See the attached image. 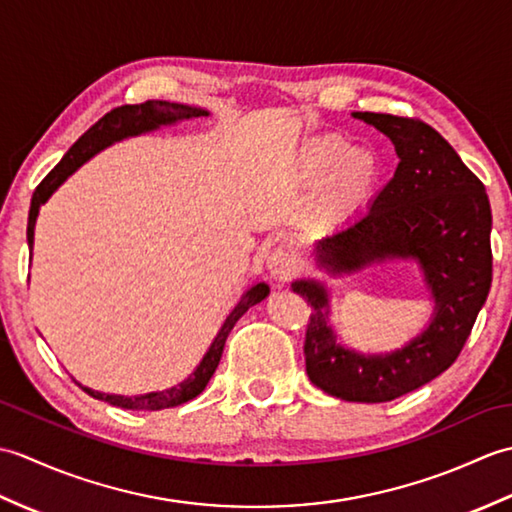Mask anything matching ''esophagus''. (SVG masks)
<instances>
[{"label":"esophagus","mask_w":512,"mask_h":512,"mask_svg":"<svg viewBox=\"0 0 512 512\" xmlns=\"http://www.w3.org/2000/svg\"><path fill=\"white\" fill-rule=\"evenodd\" d=\"M266 270L268 275L277 284H286V281L297 273V259L292 257L286 250H275L266 259Z\"/></svg>","instance_id":"esophagus-1"}]
</instances>
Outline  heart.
Returning <instances> with one entry per match:
<instances>
[{"label": "heart", "instance_id": "obj_1", "mask_svg": "<svg viewBox=\"0 0 512 512\" xmlns=\"http://www.w3.org/2000/svg\"><path fill=\"white\" fill-rule=\"evenodd\" d=\"M378 176V160L365 149H352L341 136L308 140L295 160L299 184H321L317 215L325 224H339L361 209L372 198Z\"/></svg>", "mask_w": 512, "mask_h": 512}]
</instances>
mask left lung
<instances>
[{
    "mask_svg": "<svg viewBox=\"0 0 512 512\" xmlns=\"http://www.w3.org/2000/svg\"><path fill=\"white\" fill-rule=\"evenodd\" d=\"M396 149L398 167L367 211L312 244V262L341 279L385 264H416L431 317L385 352L347 345L332 321L328 279L301 277L292 292L312 306L306 372L325 394L347 402H389L453 365L491 290V204L484 184L436 129L411 118L352 112Z\"/></svg>",
    "mask_w": 512,
    "mask_h": 512,
    "instance_id": "1",
    "label": "left lung"
}]
</instances>
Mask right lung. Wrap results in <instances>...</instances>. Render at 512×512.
<instances>
[{"label":"right lung","mask_w":512,"mask_h":512,"mask_svg":"<svg viewBox=\"0 0 512 512\" xmlns=\"http://www.w3.org/2000/svg\"><path fill=\"white\" fill-rule=\"evenodd\" d=\"M206 116H211V112L204 110V107L169 103V101H147L143 105H123V107H116L112 112H107L99 123H94L88 132L76 140V143L68 149V154L61 158L59 165L54 167L46 178H43L35 195H32L30 213H28V231H26L30 253H32V246H35V224H37L41 204H46L52 198V193L57 191L76 169L83 167L85 162L92 160L96 154H101L103 149L112 147L116 143H123L127 138L151 134V132H158L162 127H173L184 121H195V118H206ZM268 295H270V286L266 281H255L253 286L244 290V295L237 299L235 308L224 319L222 328L217 330L215 339L211 341L209 350H206L204 356L200 358V363L195 365L193 372L184 380H180L178 385H171L162 391H147V394H136V396L105 394V391L83 387L81 383L79 385L83 387L85 394H90L96 400L110 402V405L121 407V409L158 411V409L184 405V402L200 396L202 389L209 385L217 365H220L226 339L235 328V323L242 319L250 308L257 306V303H262Z\"/></svg>","instance_id":"add662e5"}]
</instances>
